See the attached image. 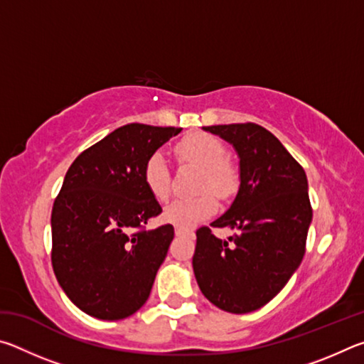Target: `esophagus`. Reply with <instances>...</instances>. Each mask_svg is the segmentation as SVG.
<instances>
[{"label": "esophagus", "mask_w": 364, "mask_h": 364, "mask_svg": "<svg viewBox=\"0 0 364 364\" xmlns=\"http://www.w3.org/2000/svg\"><path fill=\"white\" fill-rule=\"evenodd\" d=\"M175 234H176V236H194L193 231L183 230V228H175Z\"/></svg>", "instance_id": "esophagus-1"}]
</instances>
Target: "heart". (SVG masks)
I'll use <instances>...</instances> for the list:
<instances>
[{"mask_svg":"<svg viewBox=\"0 0 364 364\" xmlns=\"http://www.w3.org/2000/svg\"><path fill=\"white\" fill-rule=\"evenodd\" d=\"M175 156L180 162L200 167L202 173L197 189L212 188L218 197H230L236 193L239 173L226 156L223 143L212 134L193 133L178 141ZM143 181L149 194L159 202H167L171 193L168 165L160 152L152 154L143 168ZM212 190V191H213ZM211 191H204L188 199H178L165 208L164 218L178 228H193L217 212L218 200Z\"/></svg>","mask_w":364,"mask_h":364,"instance_id":"b5f03b06","label":"heart"}]
</instances>
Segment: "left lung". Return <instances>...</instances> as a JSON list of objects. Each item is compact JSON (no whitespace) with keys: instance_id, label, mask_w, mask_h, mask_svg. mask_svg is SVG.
I'll use <instances>...</instances> for the list:
<instances>
[{"instance_id":"1","label":"left lung","mask_w":364,"mask_h":364,"mask_svg":"<svg viewBox=\"0 0 364 364\" xmlns=\"http://www.w3.org/2000/svg\"><path fill=\"white\" fill-rule=\"evenodd\" d=\"M239 157V191L213 228L236 231L221 241L197 230L193 268L202 294L221 310L242 315L267 305L305 255L311 205L305 170L273 133L257 123L204 127Z\"/></svg>"}]
</instances>
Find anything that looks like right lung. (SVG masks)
<instances>
[{
	"label": "right lung",
	"instance_id": "obj_1",
	"mask_svg": "<svg viewBox=\"0 0 364 364\" xmlns=\"http://www.w3.org/2000/svg\"><path fill=\"white\" fill-rule=\"evenodd\" d=\"M181 128L128 123L88 147L67 170L51 213V262L59 286L86 315L106 321L146 304L173 241L143 181L146 160Z\"/></svg>",
	"mask_w": 364,
	"mask_h": 364
}]
</instances>
